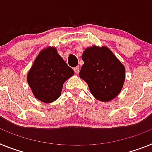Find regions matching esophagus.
Listing matches in <instances>:
<instances>
[{
	"label": "esophagus",
	"instance_id": "1",
	"mask_svg": "<svg viewBox=\"0 0 152 152\" xmlns=\"http://www.w3.org/2000/svg\"><path fill=\"white\" fill-rule=\"evenodd\" d=\"M74 72H75V73L78 74V73H79V72H80V67H79V66L75 67V68H74Z\"/></svg>",
	"mask_w": 152,
	"mask_h": 152
}]
</instances>
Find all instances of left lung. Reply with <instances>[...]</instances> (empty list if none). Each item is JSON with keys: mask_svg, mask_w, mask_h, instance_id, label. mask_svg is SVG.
<instances>
[{"mask_svg": "<svg viewBox=\"0 0 152 152\" xmlns=\"http://www.w3.org/2000/svg\"><path fill=\"white\" fill-rule=\"evenodd\" d=\"M80 72L96 99L109 102L119 94L125 79V68L107 47H87L82 55Z\"/></svg>", "mask_w": 152, "mask_h": 152, "instance_id": "left-lung-1", "label": "left lung"}]
</instances>
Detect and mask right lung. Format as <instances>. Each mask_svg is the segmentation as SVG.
<instances>
[{"label":"right lung","mask_w":152,"mask_h":152,"mask_svg":"<svg viewBox=\"0 0 152 152\" xmlns=\"http://www.w3.org/2000/svg\"><path fill=\"white\" fill-rule=\"evenodd\" d=\"M74 71L53 47L42 50L27 73V83L33 94L39 101L50 103L61 95L63 83Z\"/></svg>","instance_id":"1"}]
</instances>
